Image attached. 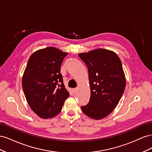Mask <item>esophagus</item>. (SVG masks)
<instances>
[{
	"mask_svg": "<svg viewBox=\"0 0 152 152\" xmlns=\"http://www.w3.org/2000/svg\"><path fill=\"white\" fill-rule=\"evenodd\" d=\"M77 91V88H74V89H72V92L73 93H76V91Z\"/></svg>",
	"mask_w": 152,
	"mask_h": 152,
	"instance_id": "esophagus-1",
	"label": "esophagus"
}]
</instances>
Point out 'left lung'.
<instances>
[{"instance_id":"1","label":"left lung","mask_w":152,"mask_h":152,"mask_svg":"<svg viewBox=\"0 0 152 152\" xmlns=\"http://www.w3.org/2000/svg\"><path fill=\"white\" fill-rule=\"evenodd\" d=\"M79 56L88 68L91 91L89 102L82 106V111L87 116L99 120L112 112L125 90L122 62L116 53L104 49Z\"/></svg>"}]
</instances>
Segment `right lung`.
<instances>
[{
  "instance_id": "1",
  "label": "right lung",
  "mask_w": 152,
  "mask_h": 152,
  "mask_svg": "<svg viewBox=\"0 0 152 152\" xmlns=\"http://www.w3.org/2000/svg\"><path fill=\"white\" fill-rule=\"evenodd\" d=\"M66 55L50 47L37 50L27 63L22 79L23 89L31 110L42 118L57 115L70 95L60 73Z\"/></svg>"
}]
</instances>
